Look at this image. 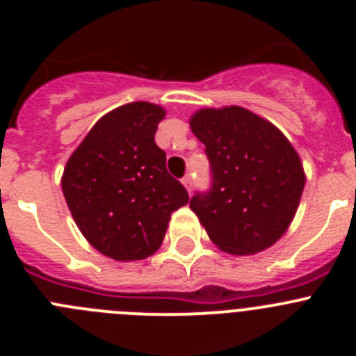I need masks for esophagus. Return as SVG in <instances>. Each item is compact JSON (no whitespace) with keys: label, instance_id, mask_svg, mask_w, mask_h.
Returning a JSON list of instances; mask_svg holds the SVG:
<instances>
[{"label":"esophagus","instance_id":"obj_1","mask_svg":"<svg viewBox=\"0 0 356 356\" xmlns=\"http://www.w3.org/2000/svg\"><path fill=\"white\" fill-rule=\"evenodd\" d=\"M181 184H184L185 188H187L188 193H191V188H193V176L191 175L184 176V178H181Z\"/></svg>","mask_w":356,"mask_h":356}]
</instances>
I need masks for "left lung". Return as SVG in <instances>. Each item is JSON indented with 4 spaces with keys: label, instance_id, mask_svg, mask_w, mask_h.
Listing matches in <instances>:
<instances>
[{
    "label": "left lung",
    "instance_id": "left-lung-1",
    "mask_svg": "<svg viewBox=\"0 0 356 356\" xmlns=\"http://www.w3.org/2000/svg\"><path fill=\"white\" fill-rule=\"evenodd\" d=\"M191 130L205 144L212 172V187L191 200L210 241L232 254L273 246L294 219L305 187L287 137L242 106L197 110Z\"/></svg>",
    "mask_w": 356,
    "mask_h": 356
}]
</instances>
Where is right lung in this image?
<instances>
[{
    "label": "right lung",
    "mask_w": 356,
    "mask_h": 356,
    "mask_svg": "<svg viewBox=\"0 0 356 356\" xmlns=\"http://www.w3.org/2000/svg\"><path fill=\"white\" fill-rule=\"evenodd\" d=\"M165 110L147 102L103 115L65 163L62 191L83 237L119 262L160 248L171 213L188 203L155 144Z\"/></svg>",
    "instance_id": "obj_1"
}]
</instances>
